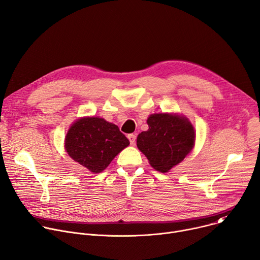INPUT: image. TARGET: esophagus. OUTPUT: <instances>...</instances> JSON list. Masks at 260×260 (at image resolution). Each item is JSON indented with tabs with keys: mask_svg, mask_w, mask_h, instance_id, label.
Returning <instances> with one entry per match:
<instances>
[{
	"mask_svg": "<svg viewBox=\"0 0 260 260\" xmlns=\"http://www.w3.org/2000/svg\"><path fill=\"white\" fill-rule=\"evenodd\" d=\"M127 138H128V140H129L131 145H135V143H136V136H135L134 134H129V135L127 136Z\"/></svg>",
	"mask_w": 260,
	"mask_h": 260,
	"instance_id": "obj_1",
	"label": "esophagus"
}]
</instances>
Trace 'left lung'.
Returning a JSON list of instances; mask_svg holds the SVG:
<instances>
[{
	"instance_id": "8db88e82",
	"label": "left lung",
	"mask_w": 260,
	"mask_h": 260,
	"mask_svg": "<svg viewBox=\"0 0 260 260\" xmlns=\"http://www.w3.org/2000/svg\"><path fill=\"white\" fill-rule=\"evenodd\" d=\"M148 131L139 134L137 146L151 167L168 172L190 153L195 145V129L186 117L159 113L148 117Z\"/></svg>"
}]
</instances>
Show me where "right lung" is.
Here are the masks:
<instances>
[{
  "instance_id": "1",
  "label": "right lung",
  "mask_w": 260,
  "mask_h": 260,
  "mask_svg": "<svg viewBox=\"0 0 260 260\" xmlns=\"http://www.w3.org/2000/svg\"><path fill=\"white\" fill-rule=\"evenodd\" d=\"M128 145V139L117 125L100 117L80 118L65 137L68 155L92 173L104 171Z\"/></svg>"
}]
</instances>
